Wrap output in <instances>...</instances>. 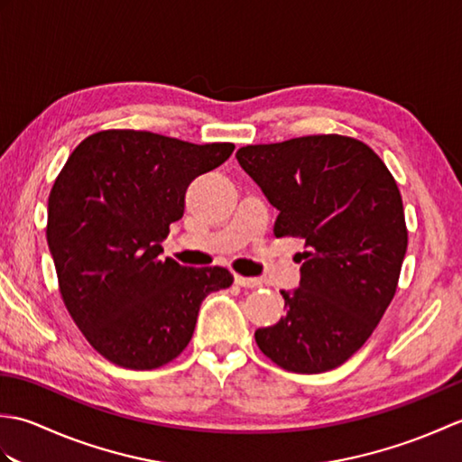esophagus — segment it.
Wrapping results in <instances>:
<instances>
[{
	"mask_svg": "<svg viewBox=\"0 0 462 462\" xmlns=\"http://www.w3.org/2000/svg\"><path fill=\"white\" fill-rule=\"evenodd\" d=\"M236 283L238 286H242V288H260L262 286V282L260 280H256V278H248V276H240V273H236Z\"/></svg>",
	"mask_w": 462,
	"mask_h": 462,
	"instance_id": "obj_1",
	"label": "esophagus"
}]
</instances>
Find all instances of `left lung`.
I'll return each instance as SVG.
<instances>
[{"label": "left lung", "instance_id": "obj_1", "mask_svg": "<svg viewBox=\"0 0 462 462\" xmlns=\"http://www.w3.org/2000/svg\"><path fill=\"white\" fill-rule=\"evenodd\" d=\"M236 159L280 214L276 238H301V280L288 311L254 333L293 373L339 367L369 339L393 300L407 252L399 186L375 151L343 134L248 144Z\"/></svg>", "mask_w": 462, "mask_h": 462}]
</instances>
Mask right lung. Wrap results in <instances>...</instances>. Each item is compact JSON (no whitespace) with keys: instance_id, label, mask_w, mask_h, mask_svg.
<instances>
[{"instance_id":"obj_1","label":"right lung","mask_w":462,"mask_h":462,"mask_svg":"<svg viewBox=\"0 0 462 462\" xmlns=\"http://www.w3.org/2000/svg\"><path fill=\"white\" fill-rule=\"evenodd\" d=\"M232 151V143L109 129L79 143L55 179L45 232L59 291L85 339L115 365L144 371L179 357L202 300L232 286L226 268L159 258L189 184Z\"/></svg>"}]
</instances>
